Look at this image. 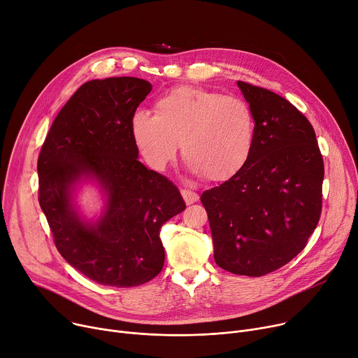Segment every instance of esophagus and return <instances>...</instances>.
<instances>
[{"label": "esophagus", "instance_id": "obj_1", "mask_svg": "<svg viewBox=\"0 0 358 358\" xmlns=\"http://www.w3.org/2000/svg\"><path fill=\"white\" fill-rule=\"evenodd\" d=\"M180 194H182V196H183L186 205L195 203V202L199 199V195H198L196 192H194V191H189V189H182Z\"/></svg>", "mask_w": 358, "mask_h": 358}]
</instances>
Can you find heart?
Wrapping results in <instances>:
<instances>
[{
	"mask_svg": "<svg viewBox=\"0 0 358 358\" xmlns=\"http://www.w3.org/2000/svg\"><path fill=\"white\" fill-rule=\"evenodd\" d=\"M130 131L153 169H164L176 157L180 141L189 169L213 182L240 173L256 144V120L245 101L189 85L162 95L155 114L134 113Z\"/></svg>",
	"mask_w": 358,
	"mask_h": 358,
	"instance_id": "b5f03b06",
	"label": "heart"
}]
</instances>
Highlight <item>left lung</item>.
Segmentation results:
<instances>
[{
  "mask_svg": "<svg viewBox=\"0 0 358 358\" xmlns=\"http://www.w3.org/2000/svg\"><path fill=\"white\" fill-rule=\"evenodd\" d=\"M256 120L244 169L201 195L215 263L259 278L305 248L322 211L324 160L312 124L287 99L238 80Z\"/></svg>",
  "mask_w": 358,
  "mask_h": 358,
  "instance_id": "left-lung-1",
  "label": "left lung"
}]
</instances>
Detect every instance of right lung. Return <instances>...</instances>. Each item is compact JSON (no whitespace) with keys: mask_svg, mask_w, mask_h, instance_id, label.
<instances>
[{"mask_svg":"<svg viewBox=\"0 0 358 358\" xmlns=\"http://www.w3.org/2000/svg\"><path fill=\"white\" fill-rule=\"evenodd\" d=\"M152 91L144 79L90 80L55 118L37 160L38 203L62 257L91 280L133 287L164 263L162 225L186 208L179 189L137 160L130 120ZM95 177L108 194L106 214L83 223L70 203L71 185Z\"/></svg>","mask_w":358,"mask_h":358,"instance_id":"1","label":"right lung"}]
</instances>
